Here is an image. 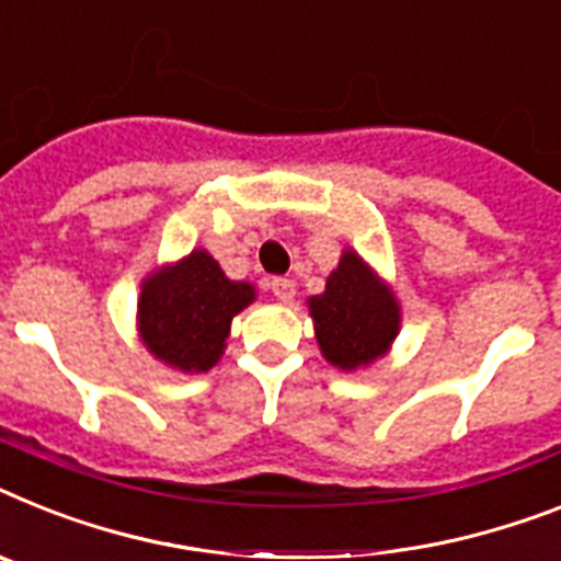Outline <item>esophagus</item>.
Masks as SVG:
<instances>
[{
    "label": "esophagus",
    "mask_w": 561,
    "mask_h": 561,
    "mask_svg": "<svg viewBox=\"0 0 561 561\" xmlns=\"http://www.w3.org/2000/svg\"><path fill=\"white\" fill-rule=\"evenodd\" d=\"M271 294L279 299V302H290L296 294V285L290 279H285V276H273L271 279Z\"/></svg>",
    "instance_id": "obj_1"
}]
</instances>
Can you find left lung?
I'll return each instance as SVG.
<instances>
[{"mask_svg":"<svg viewBox=\"0 0 561 561\" xmlns=\"http://www.w3.org/2000/svg\"><path fill=\"white\" fill-rule=\"evenodd\" d=\"M310 317L324 359L342 370L379 359L399 331L397 299L353 251L328 276L324 294L310 299Z\"/></svg>","mask_w":561,"mask_h":561,"instance_id":"1","label":"left lung"}]
</instances>
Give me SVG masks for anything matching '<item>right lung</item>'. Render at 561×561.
Instances as JSON below:
<instances>
[{"instance_id":"obj_1","label":"right lung","mask_w":561,"mask_h":561,"mask_svg":"<svg viewBox=\"0 0 561 561\" xmlns=\"http://www.w3.org/2000/svg\"><path fill=\"white\" fill-rule=\"evenodd\" d=\"M251 302L248 282H230L210 253L193 251L171 271L145 282L139 331L153 356L187 374H202L219 359L230 319Z\"/></svg>"}]
</instances>
